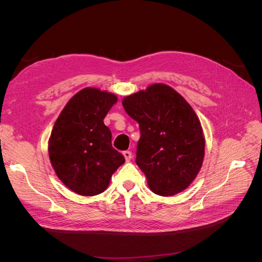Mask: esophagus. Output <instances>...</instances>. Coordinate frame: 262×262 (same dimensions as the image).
Returning <instances> with one entry per match:
<instances>
[{"label": "esophagus", "instance_id": "esophagus-1", "mask_svg": "<svg viewBox=\"0 0 262 262\" xmlns=\"http://www.w3.org/2000/svg\"><path fill=\"white\" fill-rule=\"evenodd\" d=\"M122 154L125 158V162H130L132 160V153L130 152V150H125V152H123Z\"/></svg>", "mask_w": 262, "mask_h": 262}]
</instances>
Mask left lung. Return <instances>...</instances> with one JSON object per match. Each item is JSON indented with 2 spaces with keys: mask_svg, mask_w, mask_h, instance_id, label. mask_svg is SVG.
<instances>
[{
  "mask_svg": "<svg viewBox=\"0 0 262 262\" xmlns=\"http://www.w3.org/2000/svg\"><path fill=\"white\" fill-rule=\"evenodd\" d=\"M139 123L137 165L155 194L170 196L187 189L199 173L205 138L192 107L172 87L155 83L122 99Z\"/></svg>",
  "mask_w": 262,
  "mask_h": 262,
  "instance_id": "1",
  "label": "left lung"
}]
</instances>
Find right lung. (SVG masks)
<instances>
[{
  "label": "right lung",
  "instance_id": "1",
  "mask_svg": "<svg viewBox=\"0 0 262 262\" xmlns=\"http://www.w3.org/2000/svg\"><path fill=\"white\" fill-rule=\"evenodd\" d=\"M118 101L96 87L77 92L55 120L48 152L55 175L73 192L92 196L104 192L124 157L112 145L104 118Z\"/></svg>",
  "mask_w": 262,
  "mask_h": 262
}]
</instances>
